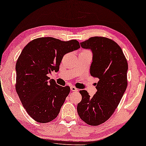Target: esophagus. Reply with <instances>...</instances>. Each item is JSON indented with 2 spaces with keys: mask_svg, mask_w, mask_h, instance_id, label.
Listing matches in <instances>:
<instances>
[{
  "mask_svg": "<svg viewBox=\"0 0 146 146\" xmlns=\"http://www.w3.org/2000/svg\"><path fill=\"white\" fill-rule=\"evenodd\" d=\"M70 89H71L72 91H73V92H77V91H78V89H77V88H76L75 87H74V86H72V87H70Z\"/></svg>",
  "mask_w": 146,
  "mask_h": 146,
  "instance_id": "1",
  "label": "esophagus"
}]
</instances>
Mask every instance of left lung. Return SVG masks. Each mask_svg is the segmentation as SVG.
Wrapping results in <instances>:
<instances>
[{
  "label": "left lung",
  "instance_id": "obj_1",
  "mask_svg": "<svg viewBox=\"0 0 146 146\" xmlns=\"http://www.w3.org/2000/svg\"><path fill=\"white\" fill-rule=\"evenodd\" d=\"M80 44L83 48L91 50L90 73L99 81L92 97L87 90H80L82 99L77 111L86 123L96 126L108 120L118 107L127 86L128 64L122 50L112 39L92 37Z\"/></svg>",
  "mask_w": 146,
  "mask_h": 146
}]
</instances>
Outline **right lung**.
Instances as JSON below:
<instances>
[{"mask_svg": "<svg viewBox=\"0 0 146 146\" xmlns=\"http://www.w3.org/2000/svg\"><path fill=\"white\" fill-rule=\"evenodd\" d=\"M76 40L63 41L54 37L33 39L24 48L16 63L15 89L27 113L39 123L56 118L70 92L48 77L57 72L64 55L80 48Z\"/></svg>", "mask_w": 146, "mask_h": 146, "instance_id": "obj_1", "label": "right lung"}]
</instances>
